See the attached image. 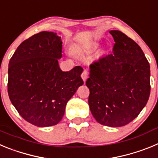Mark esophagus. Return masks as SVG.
Returning a JSON list of instances; mask_svg holds the SVG:
<instances>
[{
    "label": "esophagus",
    "instance_id": "esophagus-1",
    "mask_svg": "<svg viewBox=\"0 0 158 158\" xmlns=\"http://www.w3.org/2000/svg\"><path fill=\"white\" fill-rule=\"evenodd\" d=\"M88 77H89V72H88L87 69H84L83 73H82V74H81V78H82V80L84 81V82L86 81Z\"/></svg>",
    "mask_w": 158,
    "mask_h": 158
}]
</instances>
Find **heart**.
<instances>
[{
    "label": "heart",
    "mask_w": 158,
    "mask_h": 158,
    "mask_svg": "<svg viewBox=\"0 0 158 158\" xmlns=\"http://www.w3.org/2000/svg\"><path fill=\"white\" fill-rule=\"evenodd\" d=\"M98 44H97V43H93V48H96V47H98Z\"/></svg>",
    "instance_id": "b5f03b06"
}]
</instances>
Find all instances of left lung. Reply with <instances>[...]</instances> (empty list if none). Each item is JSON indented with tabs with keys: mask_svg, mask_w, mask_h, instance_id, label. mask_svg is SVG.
<instances>
[{
	"mask_svg": "<svg viewBox=\"0 0 158 158\" xmlns=\"http://www.w3.org/2000/svg\"><path fill=\"white\" fill-rule=\"evenodd\" d=\"M115 40L112 53L90 65L86 85L89 105L99 123L111 127L135 119L150 93V67L134 40L120 31H110Z\"/></svg>",
	"mask_w": 158,
	"mask_h": 158,
	"instance_id": "1",
	"label": "left lung"
}]
</instances>
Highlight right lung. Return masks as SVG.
I'll return each instance as SVG.
<instances>
[{"label": "right lung", "instance_id": "1", "mask_svg": "<svg viewBox=\"0 0 158 158\" xmlns=\"http://www.w3.org/2000/svg\"><path fill=\"white\" fill-rule=\"evenodd\" d=\"M62 48L57 33L42 31L21 43L9 61L8 96L19 115L36 127L58 124L67 102L84 84L81 66L60 69Z\"/></svg>", "mask_w": 158, "mask_h": 158}]
</instances>
